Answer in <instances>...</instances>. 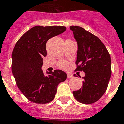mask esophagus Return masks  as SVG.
Segmentation results:
<instances>
[{
  "mask_svg": "<svg viewBox=\"0 0 124 124\" xmlns=\"http://www.w3.org/2000/svg\"><path fill=\"white\" fill-rule=\"evenodd\" d=\"M73 77H74V76H73V75L72 74H70V73H68V74H67V78H73Z\"/></svg>",
  "mask_w": 124,
  "mask_h": 124,
  "instance_id": "1",
  "label": "esophagus"
}]
</instances>
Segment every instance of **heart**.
I'll return each mask as SVG.
<instances>
[{
	"mask_svg": "<svg viewBox=\"0 0 124 124\" xmlns=\"http://www.w3.org/2000/svg\"><path fill=\"white\" fill-rule=\"evenodd\" d=\"M58 65H59V67H61V68H65V67L67 66V63L65 61H61L59 62Z\"/></svg>",
	"mask_w": 124,
	"mask_h": 124,
	"instance_id": "b5f03b06",
	"label": "heart"
}]
</instances>
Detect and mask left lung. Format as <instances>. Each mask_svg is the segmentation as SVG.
Masks as SVG:
<instances>
[{
  "instance_id": "8db88e82",
  "label": "left lung",
  "mask_w": 124,
  "mask_h": 124,
  "mask_svg": "<svg viewBox=\"0 0 124 124\" xmlns=\"http://www.w3.org/2000/svg\"><path fill=\"white\" fill-rule=\"evenodd\" d=\"M70 29L78 46L76 70L85 73L83 87L73 91V95L80 103L91 104L98 101L107 90L111 76V56L97 36L78 26H71Z\"/></svg>"
}]
</instances>
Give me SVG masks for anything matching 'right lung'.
Returning a JSON list of instances; mask_svg holds the SVG:
<instances>
[{"instance_id":"add662e5","label":"right lung","mask_w":124,"mask_h":124,"mask_svg":"<svg viewBox=\"0 0 124 124\" xmlns=\"http://www.w3.org/2000/svg\"><path fill=\"white\" fill-rule=\"evenodd\" d=\"M65 30L62 26H36L26 31L13 48V75L19 90L31 102H50L55 98L57 85L67 79V74L61 70L47 72L48 75L45 76L41 69L43 58L47 55V41Z\"/></svg>"}]
</instances>
